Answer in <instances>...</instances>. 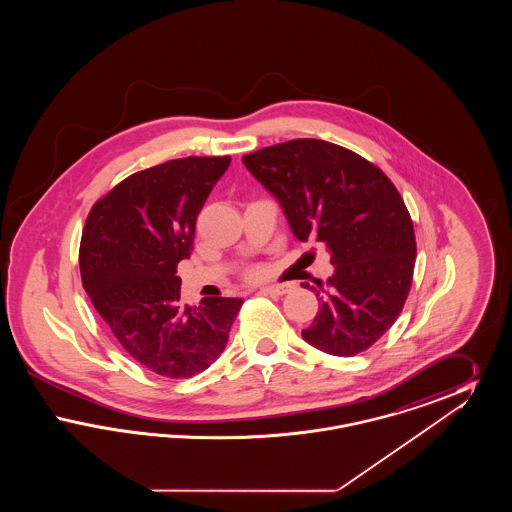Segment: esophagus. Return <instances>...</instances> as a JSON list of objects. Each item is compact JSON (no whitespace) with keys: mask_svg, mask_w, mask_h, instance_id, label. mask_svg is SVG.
I'll return each instance as SVG.
<instances>
[{"mask_svg":"<svg viewBox=\"0 0 512 512\" xmlns=\"http://www.w3.org/2000/svg\"><path fill=\"white\" fill-rule=\"evenodd\" d=\"M292 284H274V286H263L261 292L268 293V295H284V293L292 292Z\"/></svg>","mask_w":512,"mask_h":512,"instance_id":"obj_1","label":"esophagus"}]
</instances>
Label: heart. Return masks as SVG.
<instances>
[{"mask_svg":"<svg viewBox=\"0 0 512 512\" xmlns=\"http://www.w3.org/2000/svg\"><path fill=\"white\" fill-rule=\"evenodd\" d=\"M245 276H247L249 280H257V278H261V276H263V268L251 267L247 272H245Z\"/></svg>","mask_w":512,"mask_h":512,"instance_id":"heart-1","label":"heart"}]
</instances>
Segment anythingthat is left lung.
<instances>
[{
    "label": "left lung",
    "mask_w": 512,
    "mask_h": 512,
    "mask_svg": "<svg viewBox=\"0 0 512 512\" xmlns=\"http://www.w3.org/2000/svg\"><path fill=\"white\" fill-rule=\"evenodd\" d=\"M242 161L280 201L293 236L326 245L336 267L326 286L305 284L320 305L303 340L336 357L363 353L411 292L416 240L403 197L365 157L324 140H290Z\"/></svg>",
    "instance_id": "left-lung-1"
}]
</instances>
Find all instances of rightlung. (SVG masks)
<instances>
[{
  "label": "right lung",
  "instance_id": "right-lung-1",
  "mask_svg": "<svg viewBox=\"0 0 512 512\" xmlns=\"http://www.w3.org/2000/svg\"><path fill=\"white\" fill-rule=\"evenodd\" d=\"M228 165L230 155L184 157L134 172L94 203L82 230L80 276L99 317L134 361L165 378H192L215 363L244 303L182 305L176 276Z\"/></svg>",
  "mask_w": 512,
  "mask_h": 512
}]
</instances>
